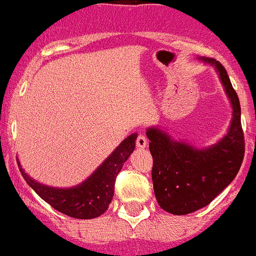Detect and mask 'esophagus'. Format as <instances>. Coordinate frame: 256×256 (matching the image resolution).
Returning <instances> with one entry per match:
<instances>
[{
  "mask_svg": "<svg viewBox=\"0 0 256 256\" xmlns=\"http://www.w3.org/2000/svg\"><path fill=\"white\" fill-rule=\"evenodd\" d=\"M136 146L138 148H144L147 146V138L144 135H138V138H136Z\"/></svg>",
  "mask_w": 256,
  "mask_h": 256,
  "instance_id": "34e87169",
  "label": "esophagus"
}]
</instances>
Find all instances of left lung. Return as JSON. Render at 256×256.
<instances>
[{"label": "left lung", "mask_w": 256, "mask_h": 256, "mask_svg": "<svg viewBox=\"0 0 256 256\" xmlns=\"http://www.w3.org/2000/svg\"><path fill=\"white\" fill-rule=\"evenodd\" d=\"M200 59L216 68L230 100L233 118L226 135L216 144L200 150L174 140L157 128L146 131L154 158V196L160 207L176 216L193 213L208 206L238 174L245 152L239 98L228 73L216 59Z\"/></svg>", "instance_id": "8db88e82"}]
</instances>
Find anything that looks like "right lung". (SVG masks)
<instances>
[{
    "label": "right lung",
    "instance_id": "right-lung-1",
    "mask_svg": "<svg viewBox=\"0 0 256 256\" xmlns=\"http://www.w3.org/2000/svg\"><path fill=\"white\" fill-rule=\"evenodd\" d=\"M136 138L138 134L128 136L92 176L72 188H56L38 183L26 174L20 161L18 166L28 186L54 209L72 218L92 219L109 208L114 197L115 180L135 150Z\"/></svg>",
    "mask_w": 256,
    "mask_h": 256
}]
</instances>
